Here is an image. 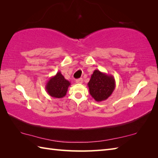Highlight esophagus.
Here are the masks:
<instances>
[{"instance_id": "34e87169", "label": "esophagus", "mask_w": 158, "mask_h": 158, "mask_svg": "<svg viewBox=\"0 0 158 158\" xmlns=\"http://www.w3.org/2000/svg\"><path fill=\"white\" fill-rule=\"evenodd\" d=\"M76 83H83V79H78L76 80Z\"/></svg>"}]
</instances>
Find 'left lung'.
Segmentation results:
<instances>
[{"label": "left lung", "mask_w": 158, "mask_h": 158, "mask_svg": "<svg viewBox=\"0 0 158 158\" xmlns=\"http://www.w3.org/2000/svg\"><path fill=\"white\" fill-rule=\"evenodd\" d=\"M90 95L96 102L106 100L115 88V80L111 75L95 70L88 83Z\"/></svg>", "instance_id": "left-lung-1"}]
</instances>
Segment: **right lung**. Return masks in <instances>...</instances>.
Masks as SVG:
<instances>
[{
    "instance_id": "add662e5",
    "label": "right lung",
    "mask_w": 158,
    "mask_h": 158,
    "mask_svg": "<svg viewBox=\"0 0 158 158\" xmlns=\"http://www.w3.org/2000/svg\"><path fill=\"white\" fill-rule=\"evenodd\" d=\"M70 83L66 80L60 71L56 75L50 77L47 82L45 89L49 96L53 98H61L65 96Z\"/></svg>"
}]
</instances>
